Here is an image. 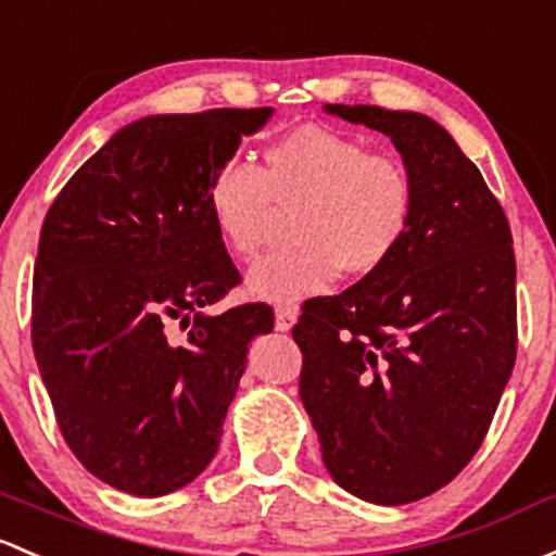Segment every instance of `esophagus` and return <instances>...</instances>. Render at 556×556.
<instances>
[{"label": "esophagus", "mask_w": 556, "mask_h": 556, "mask_svg": "<svg viewBox=\"0 0 556 556\" xmlns=\"http://www.w3.org/2000/svg\"><path fill=\"white\" fill-rule=\"evenodd\" d=\"M295 319H298L295 306H277V312H274V325H277L279 332H288L290 327L295 325Z\"/></svg>", "instance_id": "1"}]
</instances>
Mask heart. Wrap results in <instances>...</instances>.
I'll return each mask as SVG.
<instances>
[{
    "mask_svg": "<svg viewBox=\"0 0 556 556\" xmlns=\"http://www.w3.org/2000/svg\"><path fill=\"white\" fill-rule=\"evenodd\" d=\"M207 210L226 250L253 261L271 237L277 210L293 213V248L274 253L248 271V290L274 303L378 274L405 244L416 210L407 167L370 154L365 140L306 125L274 140L263 170L229 160L207 186Z\"/></svg>",
    "mask_w": 556,
    "mask_h": 556,
    "instance_id": "b5f03b06",
    "label": "heart"
}]
</instances>
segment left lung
Masks as SVG:
<instances>
[{
  "label": "left lung",
  "mask_w": 556,
  "mask_h": 556,
  "mask_svg": "<svg viewBox=\"0 0 556 556\" xmlns=\"http://www.w3.org/2000/svg\"><path fill=\"white\" fill-rule=\"evenodd\" d=\"M325 111L391 138L416 210L381 271L303 306L293 327L301 402L346 493L413 504L469 464L511 378V229L475 162L431 116L343 103Z\"/></svg>",
  "instance_id": "1"
}]
</instances>
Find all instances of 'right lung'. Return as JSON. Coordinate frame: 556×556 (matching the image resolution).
Here are the masks:
<instances>
[{
  "label": "right lung",
  "mask_w": 556,
  "mask_h": 556,
  "mask_svg": "<svg viewBox=\"0 0 556 556\" xmlns=\"http://www.w3.org/2000/svg\"><path fill=\"white\" fill-rule=\"evenodd\" d=\"M274 109L130 122L47 210L34 263L31 341L61 434L122 493L156 498L200 477L266 303L210 314L233 266L207 186Z\"/></svg>",
  "instance_id": "obj_1"
}]
</instances>
